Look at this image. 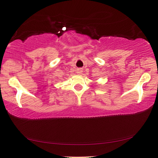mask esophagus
Listing matches in <instances>:
<instances>
[{
  "label": "esophagus",
  "instance_id": "1",
  "mask_svg": "<svg viewBox=\"0 0 158 158\" xmlns=\"http://www.w3.org/2000/svg\"><path fill=\"white\" fill-rule=\"evenodd\" d=\"M76 73L77 74H81L82 73V69H77V71H76Z\"/></svg>",
  "mask_w": 158,
  "mask_h": 158
}]
</instances>
